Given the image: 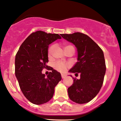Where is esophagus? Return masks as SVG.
Wrapping results in <instances>:
<instances>
[{
  "label": "esophagus",
  "mask_w": 121,
  "mask_h": 121,
  "mask_svg": "<svg viewBox=\"0 0 121 121\" xmlns=\"http://www.w3.org/2000/svg\"><path fill=\"white\" fill-rule=\"evenodd\" d=\"M66 77V75H64V74H61V78L63 79H64V78H65Z\"/></svg>",
  "instance_id": "34e87169"
}]
</instances>
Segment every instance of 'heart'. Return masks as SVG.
Here are the masks:
<instances>
[{
    "label": "heart",
    "mask_w": 121,
    "mask_h": 121,
    "mask_svg": "<svg viewBox=\"0 0 121 121\" xmlns=\"http://www.w3.org/2000/svg\"><path fill=\"white\" fill-rule=\"evenodd\" d=\"M68 48H73L74 49L73 46L72 45H67L65 47V50L68 49ZM54 49V46L52 45L50 48L48 49V56L49 57L52 56V54H53V50ZM54 68L56 69L57 71H59L60 72H64L67 70V68L69 67V64L68 63H64V62L62 61H57L54 64Z\"/></svg>",
    "instance_id": "1"
}]
</instances>
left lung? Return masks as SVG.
<instances>
[{
  "mask_svg": "<svg viewBox=\"0 0 121 121\" xmlns=\"http://www.w3.org/2000/svg\"><path fill=\"white\" fill-rule=\"evenodd\" d=\"M60 35L74 44L78 51V61L69 72L75 73V75L80 73L81 78H73V83L68 88L69 99L78 104L89 102L99 93L103 83L106 70L103 52L89 36L82 33Z\"/></svg>",
  "mask_w": 121,
  "mask_h": 121,
  "instance_id": "left-lung-1",
  "label": "left lung"
}]
</instances>
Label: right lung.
I'll use <instances>...</instances> for the list:
<instances>
[{
    "mask_svg": "<svg viewBox=\"0 0 121 121\" xmlns=\"http://www.w3.org/2000/svg\"><path fill=\"white\" fill-rule=\"evenodd\" d=\"M61 37L42 30L32 33L19 48L15 58V74L24 96L32 103L40 105L53 97L54 87L61 80L60 72L47 65L48 48ZM43 68L51 72L46 77Z\"/></svg>",
    "mask_w": 121,
    "mask_h": 121,
    "instance_id": "right-lung-1",
    "label": "right lung"
}]
</instances>
